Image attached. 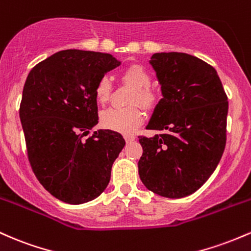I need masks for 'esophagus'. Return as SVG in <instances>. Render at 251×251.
Here are the masks:
<instances>
[{
    "label": "esophagus",
    "instance_id": "esophagus-1",
    "mask_svg": "<svg viewBox=\"0 0 251 251\" xmlns=\"http://www.w3.org/2000/svg\"><path fill=\"white\" fill-rule=\"evenodd\" d=\"M135 139H136V137L134 136V135H125V140L126 141V143H129V142H133V141H135Z\"/></svg>",
    "mask_w": 251,
    "mask_h": 251
}]
</instances>
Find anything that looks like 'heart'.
I'll use <instances>...</instances> for the list:
<instances>
[{"label": "heart", "instance_id": "obj_1", "mask_svg": "<svg viewBox=\"0 0 251 251\" xmlns=\"http://www.w3.org/2000/svg\"><path fill=\"white\" fill-rule=\"evenodd\" d=\"M122 80L135 88L130 103H140L143 108L153 109L157 103V96L149 85L151 77L147 70L141 65L134 64L123 70ZM111 95V81L108 77L100 78L95 89L96 100L100 104H105ZM143 121V112L139 106L126 109H109L100 116V122L105 129L121 134H130Z\"/></svg>", "mask_w": 251, "mask_h": 251}]
</instances>
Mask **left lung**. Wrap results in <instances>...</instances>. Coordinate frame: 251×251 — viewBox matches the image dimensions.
<instances>
[{"mask_svg": "<svg viewBox=\"0 0 251 251\" xmlns=\"http://www.w3.org/2000/svg\"><path fill=\"white\" fill-rule=\"evenodd\" d=\"M162 98L140 136L143 153L139 176L148 190L166 198H182L205 184L221 161L226 141L227 97L217 71L187 53H155Z\"/></svg>", "mask_w": 251, "mask_h": 251, "instance_id": "obj_1", "label": "left lung"}]
</instances>
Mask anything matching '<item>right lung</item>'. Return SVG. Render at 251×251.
Segmentation results:
<instances>
[{
    "mask_svg": "<svg viewBox=\"0 0 251 251\" xmlns=\"http://www.w3.org/2000/svg\"><path fill=\"white\" fill-rule=\"evenodd\" d=\"M108 53L65 50L30 70L20 105L28 159L40 184L67 204L94 201L110 181L112 163L126 145L98 123L95 89L120 66Z\"/></svg>",
    "mask_w": 251,
    "mask_h": 251,
    "instance_id": "add662e5",
    "label": "right lung"
}]
</instances>
